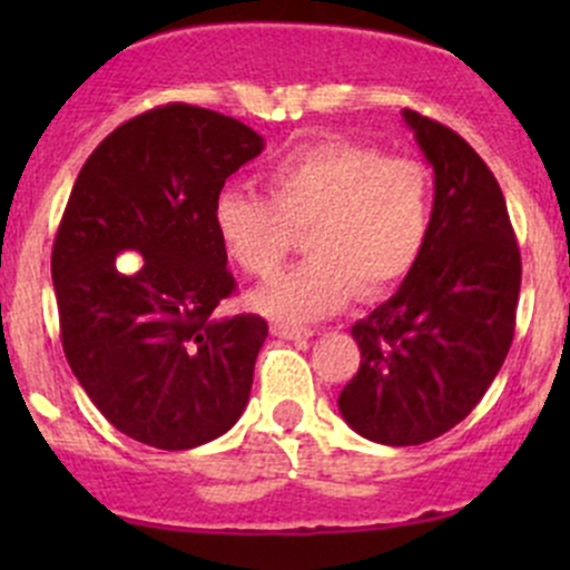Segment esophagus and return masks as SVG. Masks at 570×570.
<instances>
[{
  "label": "esophagus",
  "mask_w": 570,
  "mask_h": 570,
  "mask_svg": "<svg viewBox=\"0 0 570 570\" xmlns=\"http://www.w3.org/2000/svg\"><path fill=\"white\" fill-rule=\"evenodd\" d=\"M273 333L278 338H308V336H314V331H308V327L289 325V322H273Z\"/></svg>",
  "instance_id": "34e87169"
}]
</instances>
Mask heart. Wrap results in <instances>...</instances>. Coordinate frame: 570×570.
<instances>
[{
  "mask_svg": "<svg viewBox=\"0 0 570 570\" xmlns=\"http://www.w3.org/2000/svg\"><path fill=\"white\" fill-rule=\"evenodd\" d=\"M267 195L223 189L215 232L228 258L269 278L306 232L308 258L253 295L275 320L306 322L338 312L355 292L372 297L400 284L422 256L433 220L424 165L383 157L353 140H320L267 168Z\"/></svg>",
  "mask_w": 570,
  "mask_h": 570,
  "instance_id": "b5f03b06",
  "label": "heart"
}]
</instances>
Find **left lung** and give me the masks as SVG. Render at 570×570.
I'll return each mask as SVG.
<instances>
[{
    "label": "left lung",
    "mask_w": 570,
    "mask_h": 570,
    "mask_svg": "<svg viewBox=\"0 0 570 570\" xmlns=\"http://www.w3.org/2000/svg\"><path fill=\"white\" fill-rule=\"evenodd\" d=\"M433 165L430 237L400 289L350 333L361 366L338 394L364 439L413 446L463 422L508 358L521 253L504 195L480 154L450 126L402 109Z\"/></svg>",
    "instance_id": "8db88e82"
}]
</instances>
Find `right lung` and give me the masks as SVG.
<instances>
[{"mask_svg": "<svg viewBox=\"0 0 570 570\" xmlns=\"http://www.w3.org/2000/svg\"><path fill=\"white\" fill-rule=\"evenodd\" d=\"M262 148L243 120L165 105L107 135L73 184L51 248L62 353L140 444L193 450L248 405L267 322L215 314L237 289L215 200Z\"/></svg>", "mask_w": 570, "mask_h": 570, "instance_id": "obj_1", "label": "right lung"}]
</instances>
